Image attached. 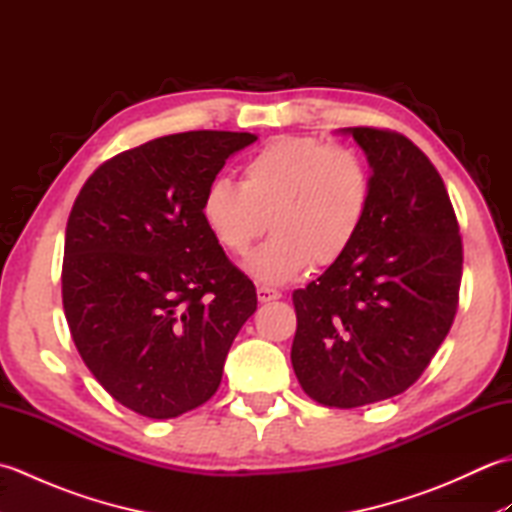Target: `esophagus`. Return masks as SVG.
<instances>
[{
	"instance_id": "34e87169",
	"label": "esophagus",
	"mask_w": 512,
	"mask_h": 512,
	"mask_svg": "<svg viewBox=\"0 0 512 512\" xmlns=\"http://www.w3.org/2000/svg\"><path fill=\"white\" fill-rule=\"evenodd\" d=\"M281 297V292L275 288H268V286H259L257 288V299L259 303H268V301H275Z\"/></svg>"
}]
</instances>
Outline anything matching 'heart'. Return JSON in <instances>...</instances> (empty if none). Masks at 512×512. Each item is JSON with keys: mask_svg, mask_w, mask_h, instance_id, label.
<instances>
[{"mask_svg": "<svg viewBox=\"0 0 512 512\" xmlns=\"http://www.w3.org/2000/svg\"><path fill=\"white\" fill-rule=\"evenodd\" d=\"M372 198V167L361 151L312 136H279L242 162L239 184L213 180L200 213L215 242L237 257L268 226L273 235L248 259V270L266 284H284L350 253Z\"/></svg>", "mask_w": 512, "mask_h": 512, "instance_id": "obj_1", "label": "heart"}]
</instances>
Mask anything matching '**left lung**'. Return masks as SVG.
Segmentation results:
<instances>
[{
    "label": "left lung",
    "instance_id": "obj_1",
    "mask_svg": "<svg viewBox=\"0 0 512 512\" xmlns=\"http://www.w3.org/2000/svg\"><path fill=\"white\" fill-rule=\"evenodd\" d=\"M374 169L361 235L292 292V367L319 405L354 409L409 389L447 339L460 301L462 235L438 169L407 136L347 129Z\"/></svg>",
    "mask_w": 512,
    "mask_h": 512
}]
</instances>
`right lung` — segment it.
I'll return each mask as SVG.
<instances>
[{"mask_svg":"<svg viewBox=\"0 0 512 512\" xmlns=\"http://www.w3.org/2000/svg\"><path fill=\"white\" fill-rule=\"evenodd\" d=\"M246 132L171 134L85 180L65 226L63 312L103 389L145 418L209 400L257 292L206 228L200 204Z\"/></svg>","mask_w":512,"mask_h":512,"instance_id":"add662e5","label":"right lung"}]
</instances>
